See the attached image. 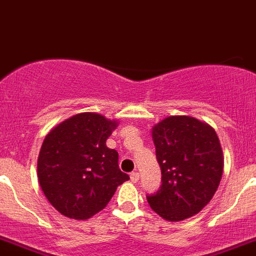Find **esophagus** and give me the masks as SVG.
<instances>
[{"instance_id":"1","label":"esophagus","mask_w":256,"mask_h":256,"mask_svg":"<svg viewBox=\"0 0 256 256\" xmlns=\"http://www.w3.org/2000/svg\"><path fill=\"white\" fill-rule=\"evenodd\" d=\"M139 177H140V174H139V172H131L130 174V178H131V181H132V182H138V181H139Z\"/></svg>"}]
</instances>
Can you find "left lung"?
<instances>
[{
	"instance_id": "obj_1",
	"label": "left lung",
	"mask_w": 256,
	"mask_h": 256,
	"mask_svg": "<svg viewBox=\"0 0 256 256\" xmlns=\"http://www.w3.org/2000/svg\"><path fill=\"white\" fill-rule=\"evenodd\" d=\"M162 185L148 195L149 206L170 222L199 213L216 194L223 174L217 132L190 116H170L152 131Z\"/></svg>"
}]
</instances>
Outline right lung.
I'll use <instances>...</instances> for the list:
<instances>
[{
    "instance_id": "add662e5",
    "label": "right lung",
    "mask_w": 256,
    "mask_h": 256,
    "mask_svg": "<svg viewBox=\"0 0 256 256\" xmlns=\"http://www.w3.org/2000/svg\"><path fill=\"white\" fill-rule=\"evenodd\" d=\"M117 121L93 112L75 114L48 132L38 156V180L61 214L88 220L102 210L117 186L130 177L118 168V153L106 142Z\"/></svg>"
}]
</instances>
